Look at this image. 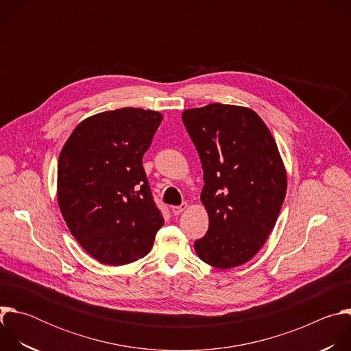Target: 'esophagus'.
Instances as JSON below:
<instances>
[{
  "mask_svg": "<svg viewBox=\"0 0 351 351\" xmlns=\"http://www.w3.org/2000/svg\"><path fill=\"white\" fill-rule=\"evenodd\" d=\"M187 208V204L186 203H183L182 206H176V207H172V213H173V215H179V214H182L184 210Z\"/></svg>",
  "mask_w": 351,
  "mask_h": 351,
  "instance_id": "esophagus-1",
  "label": "esophagus"
}]
</instances>
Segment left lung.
I'll use <instances>...</instances> for the list:
<instances>
[{"mask_svg": "<svg viewBox=\"0 0 351 351\" xmlns=\"http://www.w3.org/2000/svg\"><path fill=\"white\" fill-rule=\"evenodd\" d=\"M182 119L202 160L199 199L210 219L194 250L214 268L240 267L268 240L286 195L287 173L276 141L247 107L213 103L184 110Z\"/></svg>", "mask_w": 351, "mask_h": 351, "instance_id": "left-lung-1", "label": "left lung"}]
</instances>
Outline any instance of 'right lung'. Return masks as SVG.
Instances as JSON below:
<instances>
[{
	"label": "right lung",
	"instance_id": "obj_1",
	"mask_svg": "<svg viewBox=\"0 0 351 351\" xmlns=\"http://www.w3.org/2000/svg\"><path fill=\"white\" fill-rule=\"evenodd\" d=\"M162 114L121 108L83 119L58 160L57 197L76 241L98 263L119 267L148 254L164 217L143 156Z\"/></svg>",
	"mask_w": 351,
	"mask_h": 351
}]
</instances>
